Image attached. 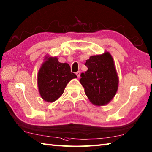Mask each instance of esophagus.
<instances>
[{
    "mask_svg": "<svg viewBox=\"0 0 152 152\" xmlns=\"http://www.w3.org/2000/svg\"><path fill=\"white\" fill-rule=\"evenodd\" d=\"M76 76H78V78H79L80 76V71H78V72H76Z\"/></svg>",
    "mask_w": 152,
    "mask_h": 152,
    "instance_id": "1",
    "label": "esophagus"
}]
</instances>
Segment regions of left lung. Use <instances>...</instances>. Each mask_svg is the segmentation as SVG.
I'll use <instances>...</instances> for the list:
<instances>
[{
	"label": "left lung",
	"mask_w": 152,
	"mask_h": 152,
	"mask_svg": "<svg viewBox=\"0 0 152 152\" xmlns=\"http://www.w3.org/2000/svg\"><path fill=\"white\" fill-rule=\"evenodd\" d=\"M88 70L81 74L80 82L92 104L104 106L114 98L119 79L114 60L109 52L93 56L86 60Z\"/></svg>",
	"instance_id": "1"
}]
</instances>
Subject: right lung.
Here are the masks:
<instances>
[{
  "mask_svg": "<svg viewBox=\"0 0 152 152\" xmlns=\"http://www.w3.org/2000/svg\"><path fill=\"white\" fill-rule=\"evenodd\" d=\"M77 76L70 72L69 64L61 63L56 57H46L38 73V87L45 101H56L63 95L67 83Z\"/></svg>",
  "mask_w": 152,
  "mask_h": 152,
  "instance_id": "right-lung-1",
  "label": "right lung"
}]
</instances>
